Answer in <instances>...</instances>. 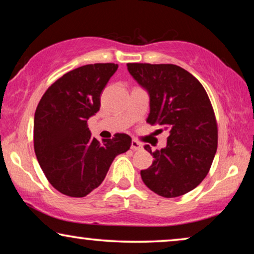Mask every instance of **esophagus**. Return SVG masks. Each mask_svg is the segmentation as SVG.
I'll use <instances>...</instances> for the list:
<instances>
[{"label":"esophagus","mask_w":254,"mask_h":254,"mask_svg":"<svg viewBox=\"0 0 254 254\" xmlns=\"http://www.w3.org/2000/svg\"><path fill=\"white\" fill-rule=\"evenodd\" d=\"M130 149H131V150H140V149H142V144L140 143V142H137V141H135V140H131Z\"/></svg>","instance_id":"34e87169"}]
</instances>
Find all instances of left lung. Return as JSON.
<instances>
[{"instance_id": "obj_1", "label": "left lung", "mask_w": 254, "mask_h": 254, "mask_svg": "<svg viewBox=\"0 0 254 254\" xmlns=\"http://www.w3.org/2000/svg\"><path fill=\"white\" fill-rule=\"evenodd\" d=\"M127 69L149 95L147 123L170 133L161 150L144 145L154 161L141 178L158 195H184L206 178L217 150V125L206 90L176 64H127Z\"/></svg>"}]
</instances>
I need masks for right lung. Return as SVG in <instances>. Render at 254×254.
<instances>
[{"label":"right lung","instance_id":"1","mask_svg":"<svg viewBox=\"0 0 254 254\" xmlns=\"http://www.w3.org/2000/svg\"><path fill=\"white\" fill-rule=\"evenodd\" d=\"M118 64H86L67 72L41 97L34 113V152L51 185L68 196L83 197L105 179L131 138L116 134L99 142L88 120L100 107V95Z\"/></svg>","mask_w":254,"mask_h":254}]
</instances>
